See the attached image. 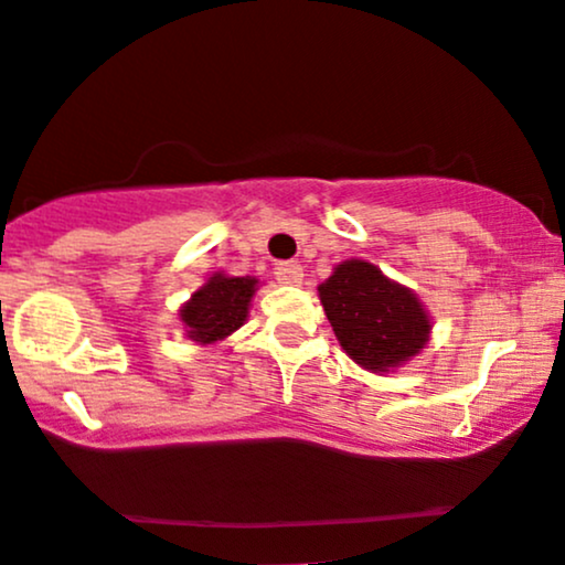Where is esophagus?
<instances>
[{
  "label": "esophagus",
  "mask_w": 565,
  "mask_h": 565,
  "mask_svg": "<svg viewBox=\"0 0 565 565\" xmlns=\"http://www.w3.org/2000/svg\"><path fill=\"white\" fill-rule=\"evenodd\" d=\"M276 278L287 287H300L302 284V268L297 263H284L276 268Z\"/></svg>",
  "instance_id": "esophagus-1"
}]
</instances>
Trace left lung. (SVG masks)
I'll return each mask as SVG.
<instances>
[{
	"instance_id": "obj_1",
	"label": "left lung",
	"mask_w": 565,
	"mask_h": 565,
	"mask_svg": "<svg viewBox=\"0 0 565 565\" xmlns=\"http://www.w3.org/2000/svg\"><path fill=\"white\" fill-rule=\"evenodd\" d=\"M319 300L340 349L370 373L405 367L431 338V316L418 295L367 259L334 265L319 284Z\"/></svg>"
}]
</instances>
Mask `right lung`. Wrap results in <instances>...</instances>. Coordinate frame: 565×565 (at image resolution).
Listing matches in <instances>:
<instances>
[{"instance_id":"add662e5","label":"right lung","mask_w":565,"mask_h":565,"mask_svg":"<svg viewBox=\"0 0 565 565\" xmlns=\"http://www.w3.org/2000/svg\"><path fill=\"white\" fill-rule=\"evenodd\" d=\"M257 287L259 278L254 276H227L225 270L212 273L206 284L179 308L184 334L198 345H214L231 338L249 319Z\"/></svg>"}]
</instances>
